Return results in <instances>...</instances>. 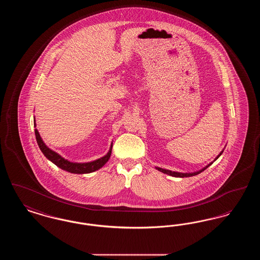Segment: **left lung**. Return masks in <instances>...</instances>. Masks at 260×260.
I'll use <instances>...</instances> for the list:
<instances>
[{
    "label": "left lung",
    "instance_id": "8db88e82",
    "mask_svg": "<svg viewBox=\"0 0 260 260\" xmlns=\"http://www.w3.org/2000/svg\"><path fill=\"white\" fill-rule=\"evenodd\" d=\"M223 153V150L218 154V156L214 159V161L215 160H217L220 156H221V154ZM212 162H210L208 166H206L205 168H203L202 170H200L198 172H195V173H178V172H172V171H169V170H165V169H161V168H158V167H156V169L159 171V172H161L162 173H166V174H169V175H171V176H174V177H189V176H194V175H197L199 173H202V172H204L206 169H208L209 167H210V165H211Z\"/></svg>",
    "mask_w": 260,
    "mask_h": 260
}]
</instances>
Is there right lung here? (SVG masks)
I'll list each match as a JSON object with an SVG mask.
<instances>
[{"label":"right lung","mask_w":260,"mask_h":260,"mask_svg":"<svg viewBox=\"0 0 260 260\" xmlns=\"http://www.w3.org/2000/svg\"><path fill=\"white\" fill-rule=\"evenodd\" d=\"M35 126H36V123H35ZM35 136L37 139L38 145L41 149V151L43 152V154L46 156V158L48 160H50V161H52L55 166H57L63 171H66L68 173H78V174L93 173L99 169H101L108 161V160L110 159V156H111L113 143H111V146H110L108 153L105 156H103L102 158H99L95 161H88V162H73V161L64 159L59 154H57L53 150L49 148L43 141L37 128H35Z\"/></svg>","instance_id":"add662e5"}]
</instances>
